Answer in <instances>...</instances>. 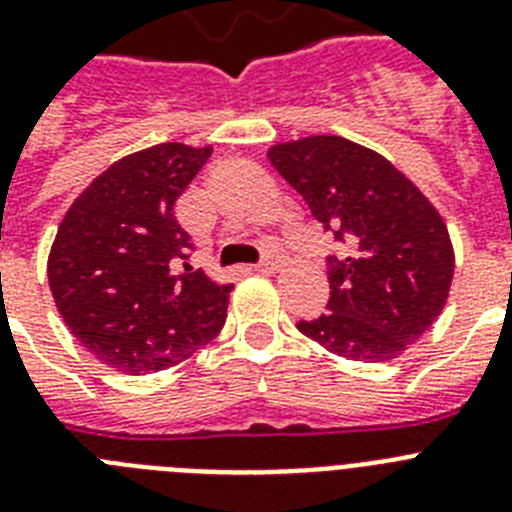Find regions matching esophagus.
Masks as SVG:
<instances>
[{"instance_id": "obj_1", "label": "esophagus", "mask_w": 512, "mask_h": 512, "mask_svg": "<svg viewBox=\"0 0 512 512\" xmlns=\"http://www.w3.org/2000/svg\"><path fill=\"white\" fill-rule=\"evenodd\" d=\"M279 261H282V256H279L277 248H269V251H264V256H261L259 264H256V272H261V274L277 272Z\"/></svg>"}]
</instances>
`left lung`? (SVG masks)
<instances>
[{
    "label": "left lung",
    "instance_id": "obj_1",
    "mask_svg": "<svg viewBox=\"0 0 512 512\" xmlns=\"http://www.w3.org/2000/svg\"><path fill=\"white\" fill-rule=\"evenodd\" d=\"M269 160L347 246L344 256H326V313L298 329L347 360L401 355L451 290L453 248L440 214L386 157L344 137L277 144Z\"/></svg>",
    "mask_w": 512,
    "mask_h": 512
}]
</instances>
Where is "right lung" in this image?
<instances>
[{
    "mask_svg": "<svg viewBox=\"0 0 512 512\" xmlns=\"http://www.w3.org/2000/svg\"><path fill=\"white\" fill-rule=\"evenodd\" d=\"M212 147L168 142L103 170L59 225L48 285L82 347L126 375L186 360L222 329L233 285L191 269L176 202Z\"/></svg>",
    "mask_w": 512,
    "mask_h": 512,
    "instance_id": "1",
    "label": "right lung"
}]
</instances>
